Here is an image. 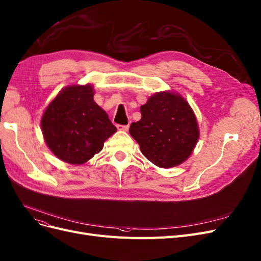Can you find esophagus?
I'll list each match as a JSON object with an SVG mask.
<instances>
[{
	"mask_svg": "<svg viewBox=\"0 0 261 261\" xmlns=\"http://www.w3.org/2000/svg\"><path fill=\"white\" fill-rule=\"evenodd\" d=\"M116 128H118L119 130H123V132H127L128 130V128H129V126L128 125H116Z\"/></svg>",
	"mask_w": 261,
	"mask_h": 261,
	"instance_id": "34e87169",
	"label": "esophagus"
}]
</instances>
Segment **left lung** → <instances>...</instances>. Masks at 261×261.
Here are the masks:
<instances>
[{"mask_svg": "<svg viewBox=\"0 0 261 261\" xmlns=\"http://www.w3.org/2000/svg\"><path fill=\"white\" fill-rule=\"evenodd\" d=\"M140 112L141 119L130 124L129 134L142 154L161 168H172L187 161L199 140L200 130L185 98L174 92H159L148 98Z\"/></svg>", "mask_w": 261, "mask_h": 261, "instance_id": "left-lung-1", "label": "left lung"}]
</instances>
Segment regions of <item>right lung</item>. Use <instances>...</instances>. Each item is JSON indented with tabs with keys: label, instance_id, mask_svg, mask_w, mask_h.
I'll use <instances>...</instances> for the list:
<instances>
[{
	"label": "right lung",
	"instance_id": "add662e5",
	"mask_svg": "<svg viewBox=\"0 0 261 261\" xmlns=\"http://www.w3.org/2000/svg\"><path fill=\"white\" fill-rule=\"evenodd\" d=\"M92 84L69 85L45 109L41 127L49 150L61 161L81 165L99 153L116 132L106 111L94 101Z\"/></svg>",
	"mask_w": 261,
	"mask_h": 261
}]
</instances>
